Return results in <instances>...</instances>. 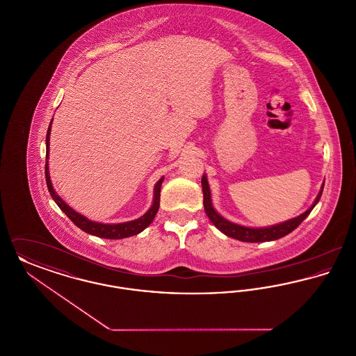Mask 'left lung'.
<instances>
[{
	"instance_id": "obj_1",
	"label": "left lung",
	"mask_w": 356,
	"mask_h": 356,
	"mask_svg": "<svg viewBox=\"0 0 356 356\" xmlns=\"http://www.w3.org/2000/svg\"><path fill=\"white\" fill-rule=\"evenodd\" d=\"M202 186H203V203L205 213L209 218V220L212 221V224L220 232H222L227 236L236 238L240 241H245V243H263V241H273V240H277L280 237L286 236L288 234H291L295 228H298L300 225V222L305 220V218L311 213V211L315 208V205L319 203V200L322 197L324 184H322V188H321V191H319V193H318L316 199L314 200L312 205L302 215H299L296 218H292V219H288V220L283 221V222H277V224L268 225V227H261V228L240 225V224L232 222V221L227 220L225 218H222L212 204L211 189H209L208 179H207L205 173L202 177Z\"/></svg>"
}]
</instances>
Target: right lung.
<instances>
[{"label":"right lung","instance_id":"add662e5","mask_svg":"<svg viewBox=\"0 0 356 356\" xmlns=\"http://www.w3.org/2000/svg\"><path fill=\"white\" fill-rule=\"evenodd\" d=\"M53 121V120H51ZM51 121L47 132V163H45V177H47V186L49 189L51 199L54 203L60 207V209L68 216L70 220L73 221L80 229H83L86 234L93 236L102 237V238H124V237L134 236L140 232H143L151 222H152L159 207H160V189L164 181V177H161L153 189V202L151 208L138 219L136 220L125 221V222H118V224H104L99 221L90 220L85 218L84 215L74 211L72 207H69L54 191L51 184V175H49V140H51Z\"/></svg>","mask_w":356,"mask_h":356}]
</instances>
